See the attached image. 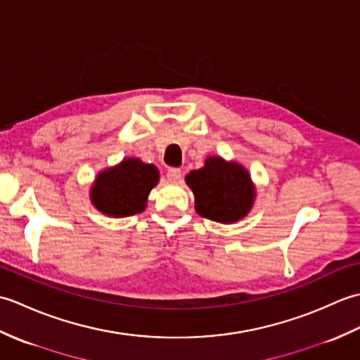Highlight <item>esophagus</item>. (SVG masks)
<instances>
[{
  "label": "esophagus",
  "instance_id": "obj_1",
  "mask_svg": "<svg viewBox=\"0 0 360 360\" xmlns=\"http://www.w3.org/2000/svg\"><path fill=\"white\" fill-rule=\"evenodd\" d=\"M167 179L170 182H178L181 179V170L179 168H168L167 170Z\"/></svg>",
  "mask_w": 360,
  "mask_h": 360
}]
</instances>
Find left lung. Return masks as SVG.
<instances>
[{"mask_svg": "<svg viewBox=\"0 0 360 360\" xmlns=\"http://www.w3.org/2000/svg\"><path fill=\"white\" fill-rule=\"evenodd\" d=\"M186 182L195 195V210L217 223H236L248 215L255 200L246 168L219 156L205 159L202 168L186 176Z\"/></svg>", "mask_w": 360, "mask_h": 360, "instance_id": "1", "label": "left lung"}]
</instances>
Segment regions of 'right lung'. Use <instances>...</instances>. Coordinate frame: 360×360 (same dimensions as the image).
<instances>
[{
  "label": "right lung",
  "instance_id": "obj_1",
  "mask_svg": "<svg viewBox=\"0 0 360 360\" xmlns=\"http://www.w3.org/2000/svg\"><path fill=\"white\" fill-rule=\"evenodd\" d=\"M159 182V172L153 164L128 158L97 174L91 187L94 207L108 217H129L145 210L151 188Z\"/></svg>",
  "mask_w": 360,
  "mask_h": 360
}]
</instances>
